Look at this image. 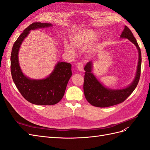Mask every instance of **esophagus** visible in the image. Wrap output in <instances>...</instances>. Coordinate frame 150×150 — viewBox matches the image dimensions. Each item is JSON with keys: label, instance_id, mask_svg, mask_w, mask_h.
I'll list each match as a JSON object with an SVG mask.
<instances>
[{"label": "esophagus", "instance_id": "34e87169", "mask_svg": "<svg viewBox=\"0 0 150 150\" xmlns=\"http://www.w3.org/2000/svg\"><path fill=\"white\" fill-rule=\"evenodd\" d=\"M77 67H78V69L79 71H81V72L83 71L84 69H83V64H82V62H79L78 65H77Z\"/></svg>", "mask_w": 150, "mask_h": 150}]
</instances>
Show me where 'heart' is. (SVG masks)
I'll use <instances>...</instances> for the list:
<instances>
[{"mask_svg": "<svg viewBox=\"0 0 150 150\" xmlns=\"http://www.w3.org/2000/svg\"><path fill=\"white\" fill-rule=\"evenodd\" d=\"M99 35L97 31L93 29H83L76 31L71 36V40L72 45L69 43H66L64 48L67 52L74 54L76 48H84L91 44H92L96 40ZM90 52H93V49H90Z\"/></svg>", "mask_w": 150, "mask_h": 150, "instance_id": "obj_1", "label": "heart"}]
</instances>
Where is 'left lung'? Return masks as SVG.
I'll return each mask as SVG.
<instances>
[{
  "label": "left lung",
  "mask_w": 150,
  "mask_h": 150,
  "mask_svg": "<svg viewBox=\"0 0 150 150\" xmlns=\"http://www.w3.org/2000/svg\"><path fill=\"white\" fill-rule=\"evenodd\" d=\"M120 38L128 39L135 45L138 51V63L134 79L128 87L124 89H113L108 88L99 82L93 74L92 72L93 67L92 61L88 62L84 67V93L86 100L94 106L105 108L122 103L133 92L138 84L142 65V53L140 48L132 32L127 26H125Z\"/></svg>",
  "instance_id": "1"
}]
</instances>
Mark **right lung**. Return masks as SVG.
<instances>
[{
  "label": "right lung",
  "instance_id": "right-lung-1",
  "mask_svg": "<svg viewBox=\"0 0 150 150\" xmlns=\"http://www.w3.org/2000/svg\"><path fill=\"white\" fill-rule=\"evenodd\" d=\"M52 26V24L34 22L28 26L13 45L11 55V70L12 79L18 90L27 101L37 105H54L64 96L68 81L72 76L71 64L58 62L46 78L33 79L22 72L19 62V48L30 30Z\"/></svg>",
  "mask_w": 150,
  "mask_h": 150
}]
</instances>
